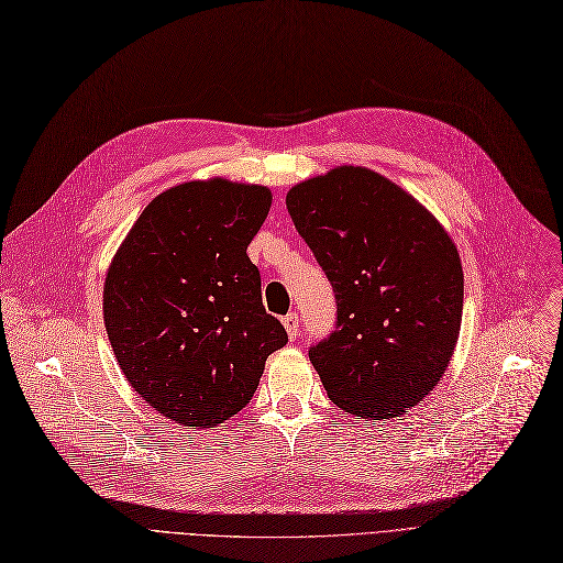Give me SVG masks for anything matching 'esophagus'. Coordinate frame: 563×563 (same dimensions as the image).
Segmentation results:
<instances>
[{"mask_svg":"<svg viewBox=\"0 0 563 563\" xmlns=\"http://www.w3.org/2000/svg\"><path fill=\"white\" fill-rule=\"evenodd\" d=\"M283 324H285V329H287L289 341H295V339L299 336V316H297V313H287V316L283 318Z\"/></svg>","mask_w":563,"mask_h":563,"instance_id":"esophagus-1","label":"esophagus"}]
</instances>
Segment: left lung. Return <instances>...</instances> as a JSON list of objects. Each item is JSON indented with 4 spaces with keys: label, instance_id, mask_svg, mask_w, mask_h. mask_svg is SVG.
<instances>
[{
    "label": "left lung",
    "instance_id": "1",
    "mask_svg": "<svg viewBox=\"0 0 563 563\" xmlns=\"http://www.w3.org/2000/svg\"><path fill=\"white\" fill-rule=\"evenodd\" d=\"M285 203L336 295V329L308 350L329 399L355 418H399L439 385L460 339L456 245L418 199L364 166L308 178Z\"/></svg>",
    "mask_w": 563,
    "mask_h": 563
}]
</instances>
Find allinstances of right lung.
<instances>
[{
	"label": "right lung",
	"instance_id": "1",
	"mask_svg": "<svg viewBox=\"0 0 563 563\" xmlns=\"http://www.w3.org/2000/svg\"><path fill=\"white\" fill-rule=\"evenodd\" d=\"M268 208L264 185L183 183L145 206L118 247L103 324L124 378L166 420L211 429L234 418L287 343L247 257Z\"/></svg>",
	"mask_w": 563,
	"mask_h": 563
}]
</instances>
